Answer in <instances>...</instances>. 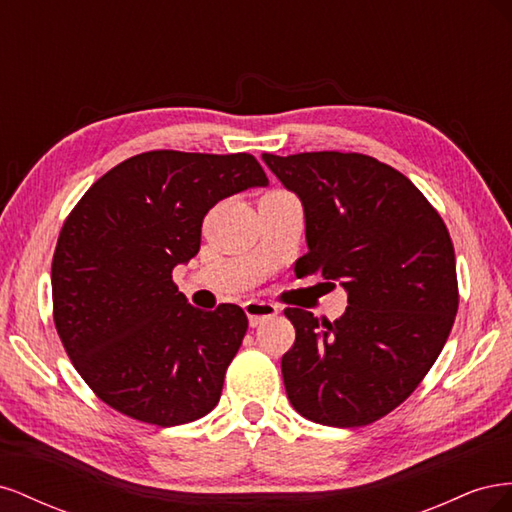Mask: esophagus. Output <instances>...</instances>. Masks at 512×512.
<instances>
[{
    "instance_id": "esophagus-1",
    "label": "esophagus",
    "mask_w": 512,
    "mask_h": 512,
    "mask_svg": "<svg viewBox=\"0 0 512 512\" xmlns=\"http://www.w3.org/2000/svg\"><path fill=\"white\" fill-rule=\"evenodd\" d=\"M243 309L247 314V320H250V327H258L260 322H265L267 318H273L277 314V307L273 303L265 301H245Z\"/></svg>"
}]
</instances>
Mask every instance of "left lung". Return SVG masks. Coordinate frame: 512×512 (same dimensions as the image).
<instances>
[{
  "label": "left lung",
  "mask_w": 512,
  "mask_h": 512,
  "mask_svg": "<svg viewBox=\"0 0 512 512\" xmlns=\"http://www.w3.org/2000/svg\"><path fill=\"white\" fill-rule=\"evenodd\" d=\"M299 196L307 254L348 292L335 322L288 307L294 346L282 356L292 408L329 427H361L395 410L425 378L453 329L459 294L451 235L416 185L363 153H262Z\"/></svg>",
  "instance_id": "obj_1"
}]
</instances>
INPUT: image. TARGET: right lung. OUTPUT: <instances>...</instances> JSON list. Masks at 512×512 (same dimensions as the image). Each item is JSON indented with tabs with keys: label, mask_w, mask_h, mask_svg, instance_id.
I'll return each instance as SVG.
<instances>
[{
	"label": "right lung",
	"mask_w": 512,
	"mask_h": 512,
	"mask_svg": "<svg viewBox=\"0 0 512 512\" xmlns=\"http://www.w3.org/2000/svg\"><path fill=\"white\" fill-rule=\"evenodd\" d=\"M269 179L250 153L147 151L100 177L59 232L53 318L72 365L104 404L158 427L218 406L247 331L239 305L203 312L173 269L200 250L207 211Z\"/></svg>",
	"instance_id": "right-lung-1"
}]
</instances>
